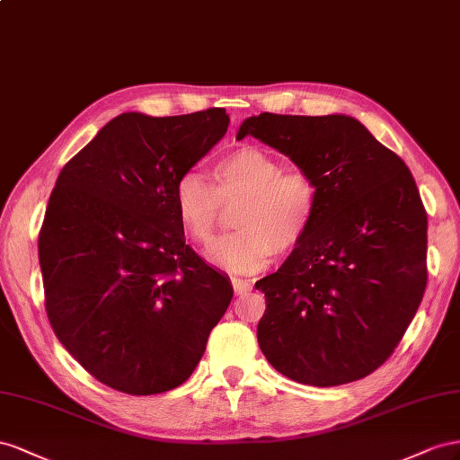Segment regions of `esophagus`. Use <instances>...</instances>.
<instances>
[{
    "label": "esophagus",
    "mask_w": 460,
    "mask_h": 460,
    "mask_svg": "<svg viewBox=\"0 0 460 460\" xmlns=\"http://www.w3.org/2000/svg\"><path fill=\"white\" fill-rule=\"evenodd\" d=\"M231 283H233V288H234V293H237V295H246L248 291H252V283L248 281V279L233 278Z\"/></svg>",
    "instance_id": "esophagus-1"
}]
</instances>
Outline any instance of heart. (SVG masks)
<instances>
[{"instance_id":"1","label":"heart","mask_w":460,"mask_h":460,"mask_svg":"<svg viewBox=\"0 0 460 460\" xmlns=\"http://www.w3.org/2000/svg\"><path fill=\"white\" fill-rule=\"evenodd\" d=\"M212 179L214 185L199 172L182 173L173 189V206L189 237L208 246L221 204L241 200L234 216L239 231L219 239L208 252L217 268L251 275L306 239L318 209V185L306 172H281L268 152L243 146L219 157Z\"/></svg>"}]
</instances>
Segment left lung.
Returning <instances> with one entry per match:
<instances>
[{
	"label": "left lung",
	"instance_id": "obj_1",
	"mask_svg": "<svg viewBox=\"0 0 460 460\" xmlns=\"http://www.w3.org/2000/svg\"><path fill=\"white\" fill-rule=\"evenodd\" d=\"M285 154L318 185L306 239L256 281L258 345L279 374L333 387L377 370L426 288L428 216L401 157L343 113L246 117L237 138Z\"/></svg>",
	"mask_w": 460,
	"mask_h": 460
}]
</instances>
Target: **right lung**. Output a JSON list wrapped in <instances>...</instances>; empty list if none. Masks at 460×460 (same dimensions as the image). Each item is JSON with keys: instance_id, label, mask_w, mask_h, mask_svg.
<instances>
[{"instance_id": "right-lung-1", "label": "right lung", "mask_w": 460, "mask_h": 460, "mask_svg": "<svg viewBox=\"0 0 460 460\" xmlns=\"http://www.w3.org/2000/svg\"><path fill=\"white\" fill-rule=\"evenodd\" d=\"M229 115H117L61 169L38 237L46 312L83 368L128 395L187 382L233 285L185 243L173 189Z\"/></svg>"}]
</instances>
